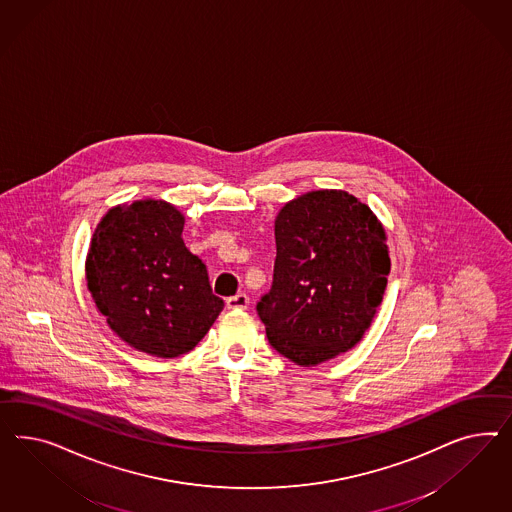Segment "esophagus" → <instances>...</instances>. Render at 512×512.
I'll return each mask as SVG.
<instances>
[{
    "instance_id": "34e87169",
    "label": "esophagus",
    "mask_w": 512,
    "mask_h": 512,
    "mask_svg": "<svg viewBox=\"0 0 512 512\" xmlns=\"http://www.w3.org/2000/svg\"><path fill=\"white\" fill-rule=\"evenodd\" d=\"M249 306V296L246 293H238V295L227 298V308L229 310H246Z\"/></svg>"
}]
</instances>
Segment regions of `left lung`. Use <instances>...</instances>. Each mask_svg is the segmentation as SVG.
<instances>
[{
	"label": "left lung",
	"mask_w": 512,
	"mask_h": 512,
	"mask_svg": "<svg viewBox=\"0 0 512 512\" xmlns=\"http://www.w3.org/2000/svg\"><path fill=\"white\" fill-rule=\"evenodd\" d=\"M385 240L372 210L345 191H311L281 208L272 287L257 302L279 355L315 366L357 345L387 289Z\"/></svg>",
	"instance_id": "8db88e82"
}]
</instances>
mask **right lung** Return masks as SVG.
Wrapping results in <instances>:
<instances>
[{"mask_svg":"<svg viewBox=\"0 0 512 512\" xmlns=\"http://www.w3.org/2000/svg\"><path fill=\"white\" fill-rule=\"evenodd\" d=\"M182 231L184 216L169 202L116 206L97 225L86 259L97 310L127 345L152 357L189 353L225 306Z\"/></svg>","mask_w":512,"mask_h":512,"instance_id":"add662e5","label":"right lung"}]
</instances>
